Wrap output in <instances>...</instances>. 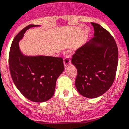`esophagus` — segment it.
Here are the masks:
<instances>
[{"instance_id":"esophagus-1","label":"esophagus","mask_w":129,"mask_h":129,"mask_svg":"<svg viewBox=\"0 0 129 129\" xmlns=\"http://www.w3.org/2000/svg\"><path fill=\"white\" fill-rule=\"evenodd\" d=\"M70 63L71 60L70 59H69V57L68 56H66V57L64 58V59H63V65H64V67H67L69 65H70Z\"/></svg>"}]
</instances>
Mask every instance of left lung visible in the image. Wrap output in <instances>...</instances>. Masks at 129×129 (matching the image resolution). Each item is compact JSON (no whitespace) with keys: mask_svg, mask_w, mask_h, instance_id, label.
I'll return each instance as SVG.
<instances>
[{"mask_svg":"<svg viewBox=\"0 0 129 129\" xmlns=\"http://www.w3.org/2000/svg\"><path fill=\"white\" fill-rule=\"evenodd\" d=\"M93 37L78 49L71 62L77 69L75 85L81 95L99 97L113 83L118 60L117 45L109 32L95 23Z\"/></svg>","mask_w":129,"mask_h":129,"instance_id":"1","label":"left lung"}]
</instances>
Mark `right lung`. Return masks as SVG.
I'll use <instances>...</instances> for the list:
<instances>
[{
	"mask_svg": "<svg viewBox=\"0 0 129 129\" xmlns=\"http://www.w3.org/2000/svg\"><path fill=\"white\" fill-rule=\"evenodd\" d=\"M38 26L40 25H28L15 36L9 51V64L11 76L18 90L30 101L43 103L53 96L56 79L64 71V66L62 58L28 56L20 50L19 43L25 32Z\"/></svg>",
	"mask_w": 129,
	"mask_h": 129,
	"instance_id": "obj_1",
	"label": "right lung"
}]
</instances>
